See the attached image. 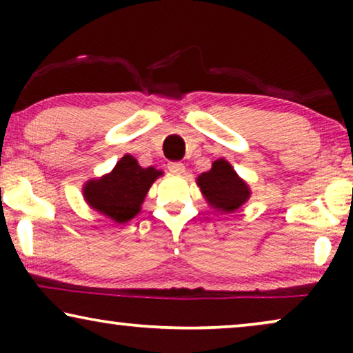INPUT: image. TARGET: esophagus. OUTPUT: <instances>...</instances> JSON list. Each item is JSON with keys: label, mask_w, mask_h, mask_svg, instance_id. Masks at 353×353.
Listing matches in <instances>:
<instances>
[{"label": "esophagus", "mask_w": 353, "mask_h": 353, "mask_svg": "<svg viewBox=\"0 0 353 353\" xmlns=\"http://www.w3.org/2000/svg\"><path fill=\"white\" fill-rule=\"evenodd\" d=\"M167 168L172 173H183V172H185V163H181V162H168Z\"/></svg>", "instance_id": "esophagus-1"}]
</instances>
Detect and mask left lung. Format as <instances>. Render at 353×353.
<instances>
[{
    "label": "left lung",
    "mask_w": 353,
    "mask_h": 353,
    "mask_svg": "<svg viewBox=\"0 0 353 353\" xmlns=\"http://www.w3.org/2000/svg\"><path fill=\"white\" fill-rule=\"evenodd\" d=\"M202 194L214 209L223 212L238 210L249 199V188L223 159L212 163L209 172L197 178Z\"/></svg>",
    "instance_id": "obj_1"
}]
</instances>
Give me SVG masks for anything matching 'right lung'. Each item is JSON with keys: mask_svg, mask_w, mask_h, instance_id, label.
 <instances>
[{"mask_svg": "<svg viewBox=\"0 0 353 353\" xmlns=\"http://www.w3.org/2000/svg\"><path fill=\"white\" fill-rule=\"evenodd\" d=\"M159 175L162 172L152 167H139L137 159L125 156L117 162L112 173L86 183L85 199L101 214L123 223L138 214L149 186Z\"/></svg>", "mask_w": 353, "mask_h": 353, "instance_id": "right-lung-1", "label": "right lung"}]
</instances>
